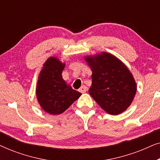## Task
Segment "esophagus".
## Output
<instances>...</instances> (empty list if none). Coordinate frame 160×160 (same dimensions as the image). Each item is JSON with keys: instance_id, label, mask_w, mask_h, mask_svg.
<instances>
[{"instance_id": "esophagus-1", "label": "esophagus", "mask_w": 160, "mask_h": 160, "mask_svg": "<svg viewBox=\"0 0 160 160\" xmlns=\"http://www.w3.org/2000/svg\"><path fill=\"white\" fill-rule=\"evenodd\" d=\"M87 90V87H85L84 85H83V86L81 87L80 89H78V92H81V93H84V92H86Z\"/></svg>"}]
</instances>
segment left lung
Segmentation results:
<instances>
[{"instance_id":"1","label":"left lung","mask_w":160,"mask_h":160,"mask_svg":"<svg viewBox=\"0 0 160 160\" xmlns=\"http://www.w3.org/2000/svg\"><path fill=\"white\" fill-rule=\"evenodd\" d=\"M85 60L92 71L89 95L109 114L125 111L136 92V84L128 68L116 57L105 52Z\"/></svg>"}]
</instances>
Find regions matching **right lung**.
I'll return each instance as SVG.
<instances>
[{"instance_id":"obj_1","label":"right lung","mask_w":160,"mask_h":160,"mask_svg":"<svg viewBox=\"0 0 160 160\" xmlns=\"http://www.w3.org/2000/svg\"><path fill=\"white\" fill-rule=\"evenodd\" d=\"M65 64L55 58H50L43 65L38 77L36 95L41 108L50 114L64 112L81 94L67 85L62 79Z\"/></svg>"}]
</instances>
